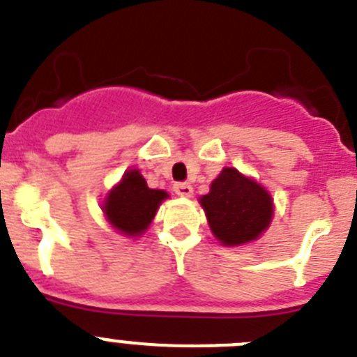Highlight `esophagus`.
Listing matches in <instances>:
<instances>
[{
  "instance_id": "1",
  "label": "esophagus",
  "mask_w": 357,
  "mask_h": 357,
  "mask_svg": "<svg viewBox=\"0 0 357 357\" xmlns=\"http://www.w3.org/2000/svg\"><path fill=\"white\" fill-rule=\"evenodd\" d=\"M173 191L178 196H184V198H189L192 195V188L189 184H185V182H178V184L173 185Z\"/></svg>"
}]
</instances>
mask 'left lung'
I'll list each match as a JSON object with an SVG mask.
<instances>
[{"label":"left lung","mask_w":357,"mask_h":357,"mask_svg":"<svg viewBox=\"0 0 357 357\" xmlns=\"http://www.w3.org/2000/svg\"><path fill=\"white\" fill-rule=\"evenodd\" d=\"M200 204L212 234L223 246H241L258 238L274 214L269 192L235 168H223Z\"/></svg>","instance_id":"8db88e82"}]
</instances>
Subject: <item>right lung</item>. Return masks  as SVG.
I'll return each instance as SVG.
<instances>
[{
    "mask_svg": "<svg viewBox=\"0 0 357 357\" xmlns=\"http://www.w3.org/2000/svg\"><path fill=\"white\" fill-rule=\"evenodd\" d=\"M165 198H168V192L150 189L138 169H129L123 173L120 184L107 192L102 211L120 234L139 237L152 223Z\"/></svg>",
    "mask_w": 357,
    "mask_h": 357,
    "instance_id": "obj_1",
    "label": "right lung"
}]
</instances>
